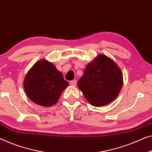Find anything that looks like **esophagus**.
Here are the masks:
<instances>
[{"instance_id":"34e87169","label":"esophagus","mask_w":152,"mask_h":152,"mask_svg":"<svg viewBox=\"0 0 152 152\" xmlns=\"http://www.w3.org/2000/svg\"><path fill=\"white\" fill-rule=\"evenodd\" d=\"M70 84L71 86H76L77 84V81L75 80H73L72 81H70Z\"/></svg>"}]
</instances>
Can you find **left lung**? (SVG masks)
<instances>
[{
    "label": "left lung",
    "instance_id": "1",
    "mask_svg": "<svg viewBox=\"0 0 152 152\" xmlns=\"http://www.w3.org/2000/svg\"><path fill=\"white\" fill-rule=\"evenodd\" d=\"M123 75L114 61L99 55L86 66L77 86L91 105L103 106L115 99L121 90Z\"/></svg>",
    "mask_w": 152,
    "mask_h": 152
}]
</instances>
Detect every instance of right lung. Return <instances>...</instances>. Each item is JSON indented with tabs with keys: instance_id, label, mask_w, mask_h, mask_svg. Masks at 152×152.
<instances>
[{
	"instance_id": "right-lung-1",
	"label": "right lung",
	"mask_w": 152,
	"mask_h": 152,
	"mask_svg": "<svg viewBox=\"0 0 152 152\" xmlns=\"http://www.w3.org/2000/svg\"><path fill=\"white\" fill-rule=\"evenodd\" d=\"M69 83L51 62L38 61L26 75L24 89L28 97L36 104L50 107L58 102Z\"/></svg>"
}]
</instances>
